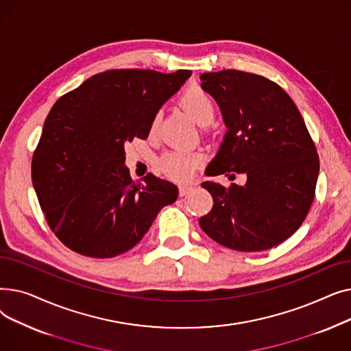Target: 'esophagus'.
Instances as JSON below:
<instances>
[{
	"label": "esophagus",
	"instance_id": "obj_1",
	"mask_svg": "<svg viewBox=\"0 0 351 351\" xmlns=\"http://www.w3.org/2000/svg\"><path fill=\"white\" fill-rule=\"evenodd\" d=\"M192 189H193L192 186H188V185H180V186H179V196H180V197H183V196L189 195V192H191Z\"/></svg>",
	"mask_w": 351,
	"mask_h": 351
}]
</instances>
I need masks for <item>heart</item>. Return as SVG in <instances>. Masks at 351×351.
Instances as JSON below:
<instances>
[{"instance_id":"b5f03b06","label":"heart","mask_w":351,"mask_h":351,"mask_svg":"<svg viewBox=\"0 0 351 351\" xmlns=\"http://www.w3.org/2000/svg\"><path fill=\"white\" fill-rule=\"evenodd\" d=\"M179 102L193 117V119L199 125L206 126L213 122L215 114H216L215 101L210 97L209 92L202 88L200 85L197 84L189 85L185 90L182 92ZM159 119H160V115L156 114L151 122L149 129L152 134L159 126ZM202 159L204 158H202L200 154L176 149V151L163 154L159 159V166L165 176H168L172 180L185 182L192 176L195 169L202 163Z\"/></svg>"}]
</instances>
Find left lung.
Listing matches in <instances>:
<instances>
[{"label":"left lung","mask_w":351,"mask_h":351,"mask_svg":"<svg viewBox=\"0 0 351 351\" xmlns=\"http://www.w3.org/2000/svg\"><path fill=\"white\" fill-rule=\"evenodd\" d=\"M200 78L229 129L206 175L245 173L247 182L245 186L230 183L228 189L202 183L213 208L199 225L233 250L278 246L300 228L315 199L320 169L316 143L296 104L266 77L223 69Z\"/></svg>","instance_id":"1"}]
</instances>
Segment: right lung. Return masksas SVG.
I'll return each instance as SVG.
<instances>
[{
	"mask_svg": "<svg viewBox=\"0 0 351 351\" xmlns=\"http://www.w3.org/2000/svg\"><path fill=\"white\" fill-rule=\"evenodd\" d=\"M191 73L109 69L53 104L31 175L47 223L68 249L95 259L125 253L176 200L178 188L152 173L134 182L123 147L147 138L160 105Z\"/></svg>",
	"mask_w": 351,
	"mask_h": 351,
	"instance_id": "right-lung-1",
	"label": "right lung"
}]
</instances>
